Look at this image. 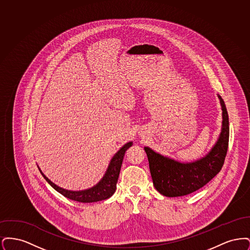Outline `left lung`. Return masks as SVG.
I'll use <instances>...</instances> for the list:
<instances>
[{"label":"left lung","instance_id":"left-lung-1","mask_svg":"<svg viewBox=\"0 0 250 250\" xmlns=\"http://www.w3.org/2000/svg\"><path fill=\"white\" fill-rule=\"evenodd\" d=\"M218 98L222 107V129L214 147L204 157L181 163L144 147L154 186L160 194L166 197L188 195L202 188L221 170L229 146V127L225 103L219 95Z\"/></svg>","mask_w":250,"mask_h":250}]
</instances>
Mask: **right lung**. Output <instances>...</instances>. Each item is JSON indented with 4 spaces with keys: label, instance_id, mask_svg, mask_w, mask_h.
<instances>
[{
    "label": "right lung",
    "instance_id": "1",
    "mask_svg": "<svg viewBox=\"0 0 250 250\" xmlns=\"http://www.w3.org/2000/svg\"><path fill=\"white\" fill-rule=\"evenodd\" d=\"M132 146V142L125 144L119 151L112 157L109 165L107 167V171L100 182L93 187L92 188L82 191H71L63 189L53 184L49 179L47 178L44 173L40 170L43 177L46 179L48 184L55 189L64 196L67 199L79 202H95L110 198L116 190V184L119 178L120 169L123 163L124 155L125 151Z\"/></svg>",
    "mask_w": 250,
    "mask_h": 250
}]
</instances>
